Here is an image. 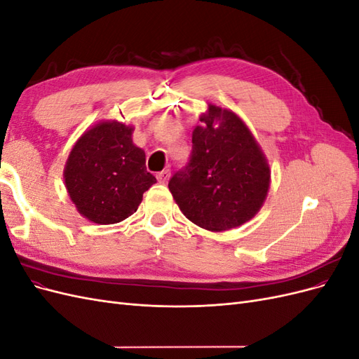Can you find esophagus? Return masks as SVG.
I'll use <instances>...</instances> for the list:
<instances>
[{
  "label": "esophagus",
  "mask_w": 359,
  "mask_h": 359,
  "mask_svg": "<svg viewBox=\"0 0 359 359\" xmlns=\"http://www.w3.org/2000/svg\"><path fill=\"white\" fill-rule=\"evenodd\" d=\"M169 177H170V170H169V169L157 172V180H158V182H168Z\"/></svg>",
  "instance_id": "obj_1"
}]
</instances>
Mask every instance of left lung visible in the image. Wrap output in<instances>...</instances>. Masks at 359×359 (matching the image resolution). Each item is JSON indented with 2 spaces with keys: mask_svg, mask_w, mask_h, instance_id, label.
<instances>
[{
  "mask_svg": "<svg viewBox=\"0 0 359 359\" xmlns=\"http://www.w3.org/2000/svg\"><path fill=\"white\" fill-rule=\"evenodd\" d=\"M201 121L187 165L173 173L169 190L190 222L208 231H227L260 210L269 189V166L233 112L211 104Z\"/></svg>",
  "mask_w": 359,
  "mask_h": 359,
  "instance_id": "1",
  "label": "left lung"
}]
</instances>
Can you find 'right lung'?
Returning <instances> with one entry per match:
<instances>
[{
    "mask_svg": "<svg viewBox=\"0 0 359 359\" xmlns=\"http://www.w3.org/2000/svg\"><path fill=\"white\" fill-rule=\"evenodd\" d=\"M133 128L100 123L76 142L64 180L78 211L99 224L123 222L136 212L144 193L156 182L145 153L132 140Z\"/></svg>",
    "mask_w": 359,
    "mask_h": 359,
    "instance_id": "add662e5",
    "label": "right lung"
}]
</instances>
